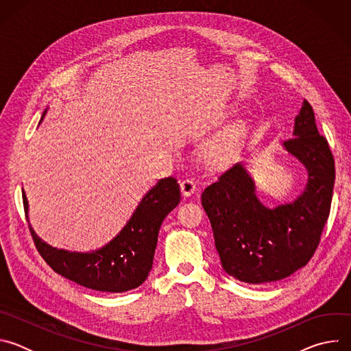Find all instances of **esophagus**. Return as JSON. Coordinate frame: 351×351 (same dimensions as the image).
<instances>
[{
    "mask_svg": "<svg viewBox=\"0 0 351 351\" xmlns=\"http://www.w3.org/2000/svg\"><path fill=\"white\" fill-rule=\"evenodd\" d=\"M180 190H182V194L184 197H190L191 194L195 193L197 186H195V183L191 179H184V180L180 182Z\"/></svg>",
    "mask_w": 351,
    "mask_h": 351,
    "instance_id": "1",
    "label": "esophagus"
}]
</instances>
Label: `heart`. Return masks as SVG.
<instances>
[{
    "instance_id": "obj_1",
    "label": "heart",
    "mask_w": 351,
    "mask_h": 351,
    "mask_svg": "<svg viewBox=\"0 0 351 351\" xmlns=\"http://www.w3.org/2000/svg\"><path fill=\"white\" fill-rule=\"evenodd\" d=\"M244 137V126L236 125L226 133L213 138L206 147V157L210 161H223L240 145Z\"/></svg>"
}]
</instances>
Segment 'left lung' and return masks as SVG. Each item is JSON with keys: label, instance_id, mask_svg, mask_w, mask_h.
Here are the masks:
<instances>
[{"label": "left lung", "instance_id": "obj_1", "mask_svg": "<svg viewBox=\"0 0 351 351\" xmlns=\"http://www.w3.org/2000/svg\"><path fill=\"white\" fill-rule=\"evenodd\" d=\"M282 148L308 175L304 190L291 203L264 206L243 162L222 172L202 194L222 268L245 283L282 280L307 265L329 217L335 161L306 99L294 118L293 138Z\"/></svg>", "mask_w": 351, "mask_h": 351}]
</instances>
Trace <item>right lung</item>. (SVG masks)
Returning a JSON list of instances; mask_svg holds the SVG:
<instances>
[{
	"label": "right lung",
	"instance_id": "1",
	"mask_svg": "<svg viewBox=\"0 0 351 351\" xmlns=\"http://www.w3.org/2000/svg\"><path fill=\"white\" fill-rule=\"evenodd\" d=\"M47 110L40 122H43ZM25 214L34 244L45 263L80 286L108 293L138 287L153 268L158 232L165 217L179 204L180 189L173 178L160 179L149 189L121 232L91 252H71L45 243L29 221V202L22 189Z\"/></svg>",
	"mask_w": 351,
	"mask_h": 351
}]
</instances>
